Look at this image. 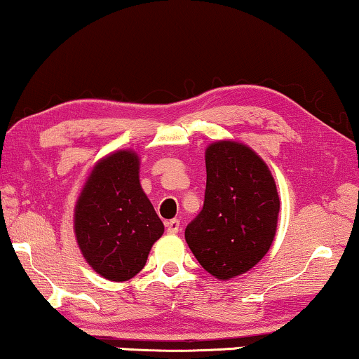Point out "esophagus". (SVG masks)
<instances>
[{
	"label": "esophagus",
	"mask_w": 359,
	"mask_h": 359,
	"mask_svg": "<svg viewBox=\"0 0 359 359\" xmlns=\"http://www.w3.org/2000/svg\"><path fill=\"white\" fill-rule=\"evenodd\" d=\"M165 225H166V232H168V233H178L181 230L178 219H171Z\"/></svg>",
	"instance_id": "esophagus-1"
}]
</instances>
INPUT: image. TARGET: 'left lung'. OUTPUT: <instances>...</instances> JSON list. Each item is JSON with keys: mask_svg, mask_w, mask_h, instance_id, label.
<instances>
[{"mask_svg": "<svg viewBox=\"0 0 359 359\" xmlns=\"http://www.w3.org/2000/svg\"><path fill=\"white\" fill-rule=\"evenodd\" d=\"M204 208L184 230L191 252L209 274L227 281L247 273L276 237V183L257 151L235 140L205 149Z\"/></svg>", "mask_w": 359, "mask_h": 359, "instance_id": "left-lung-1", "label": "left lung"}]
</instances>
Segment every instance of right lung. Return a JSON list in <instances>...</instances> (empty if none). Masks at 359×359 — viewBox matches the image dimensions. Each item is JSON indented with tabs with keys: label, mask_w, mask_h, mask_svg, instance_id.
<instances>
[{
	"label": "right lung",
	"mask_w": 359,
	"mask_h": 359,
	"mask_svg": "<svg viewBox=\"0 0 359 359\" xmlns=\"http://www.w3.org/2000/svg\"><path fill=\"white\" fill-rule=\"evenodd\" d=\"M139 173L140 158L134 150L112 151L93 166L75 204L73 230L83 258L114 283L142 271L165 232Z\"/></svg>",
	"instance_id": "obj_1"
}]
</instances>
